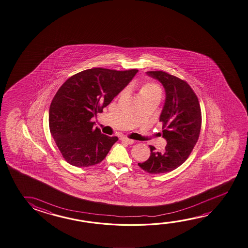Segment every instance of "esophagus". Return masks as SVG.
<instances>
[{"mask_svg":"<svg viewBox=\"0 0 248 248\" xmlns=\"http://www.w3.org/2000/svg\"><path fill=\"white\" fill-rule=\"evenodd\" d=\"M120 140H121L122 142L128 143V144H132V143L134 142V140H131L130 138H126V137H121Z\"/></svg>","mask_w":248,"mask_h":248,"instance_id":"esophagus-1","label":"esophagus"}]
</instances>
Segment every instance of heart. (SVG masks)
<instances>
[{
  "instance_id": "b5f03b06",
  "label": "heart",
  "mask_w": 248,
  "mask_h": 248,
  "mask_svg": "<svg viewBox=\"0 0 248 248\" xmlns=\"http://www.w3.org/2000/svg\"><path fill=\"white\" fill-rule=\"evenodd\" d=\"M139 93L142 98H146L153 96H161L162 91L158 85L152 82H147L140 87Z\"/></svg>"
}]
</instances>
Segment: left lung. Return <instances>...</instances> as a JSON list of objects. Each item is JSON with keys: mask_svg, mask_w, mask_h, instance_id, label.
<instances>
[{"mask_svg": "<svg viewBox=\"0 0 248 248\" xmlns=\"http://www.w3.org/2000/svg\"><path fill=\"white\" fill-rule=\"evenodd\" d=\"M146 73L161 82L166 93L160 122L163 123V138L166 139L167 145L163 152L150 145V157L138 166L150 174H163L181 166L198 141L202 127L201 106L187 82L163 71Z\"/></svg>", "mask_w": 248, "mask_h": 248, "instance_id": "1", "label": "left lung"}]
</instances>
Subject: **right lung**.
Segmentation results:
<instances>
[{
	"instance_id": "add662e5",
	"label": "right lung",
	"mask_w": 248,
	"mask_h": 248,
	"mask_svg": "<svg viewBox=\"0 0 248 248\" xmlns=\"http://www.w3.org/2000/svg\"><path fill=\"white\" fill-rule=\"evenodd\" d=\"M138 69L92 68L74 74L61 85L49 109V128L62 156L76 167H90L106 158L117 137L94 129L92 118L112 101Z\"/></svg>"
}]
</instances>
